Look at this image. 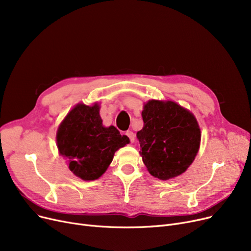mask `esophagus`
Masks as SVG:
<instances>
[{"mask_svg": "<svg viewBox=\"0 0 251 251\" xmlns=\"http://www.w3.org/2000/svg\"><path fill=\"white\" fill-rule=\"evenodd\" d=\"M126 135L129 137V139H130V142L131 143H133L134 142V140H135V135H134V133L132 132V131H127L126 132Z\"/></svg>", "mask_w": 251, "mask_h": 251, "instance_id": "esophagus-1", "label": "esophagus"}]
</instances>
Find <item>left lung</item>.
Instances as JSON below:
<instances>
[{
  "label": "left lung",
  "mask_w": 251,
  "mask_h": 251,
  "mask_svg": "<svg viewBox=\"0 0 251 251\" xmlns=\"http://www.w3.org/2000/svg\"><path fill=\"white\" fill-rule=\"evenodd\" d=\"M143 128L136 133L149 172L168 180L181 175L199 151L201 129L195 117L174 101L150 100L142 111Z\"/></svg>",
  "instance_id": "8db88e82"
}]
</instances>
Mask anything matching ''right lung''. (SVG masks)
<instances>
[{
    "instance_id": "obj_1",
    "label": "right lung",
    "mask_w": 251,
    "mask_h": 251,
    "mask_svg": "<svg viewBox=\"0 0 251 251\" xmlns=\"http://www.w3.org/2000/svg\"><path fill=\"white\" fill-rule=\"evenodd\" d=\"M129 143L114 127H103L98 103L77 104L61 123L57 132L60 154L70 171L85 181L100 178L112 163L114 153Z\"/></svg>"
}]
</instances>
